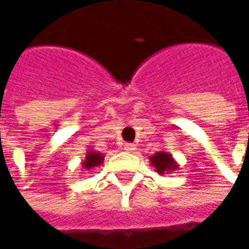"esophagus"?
<instances>
[{
  "instance_id": "esophagus-1",
  "label": "esophagus",
  "mask_w": 249,
  "mask_h": 249,
  "mask_svg": "<svg viewBox=\"0 0 249 249\" xmlns=\"http://www.w3.org/2000/svg\"><path fill=\"white\" fill-rule=\"evenodd\" d=\"M124 150L126 153H134L135 150H137V147H135V144H131V142H126L124 145Z\"/></svg>"
}]
</instances>
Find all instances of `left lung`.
<instances>
[{
  "instance_id": "8db88e82",
  "label": "left lung",
  "mask_w": 249,
  "mask_h": 249,
  "mask_svg": "<svg viewBox=\"0 0 249 249\" xmlns=\"http://www.w3.org/2000/svg\"><path fill=\"white\" fill-rule=\"evenodd\" d=\"M151 167H154V172L163 176V174L173 173L178 170V164L173 159V156L167 151H159L153 156L148 157Z\"/></svg>"
}]
</instances>
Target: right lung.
<instances>
[{
    "mask_svg": "<svg viewBox=\"0 0 249 249\" xmlns=\"http://www.w3.org/2000/svg\"><path fill=\"white\" fill-rule=\"evenodd\" d=\"M104 157H105V156H104L102 153L89 148V150L86 151V156H85V159L82 160L80 166H82V169H85V170H93L95 167L102 166Z\"/></svg>",
    "mask_w": 249,
    "mask_h": 249,
    "instance_id": "1",
    "label": "right lung"
}]
</instances>
